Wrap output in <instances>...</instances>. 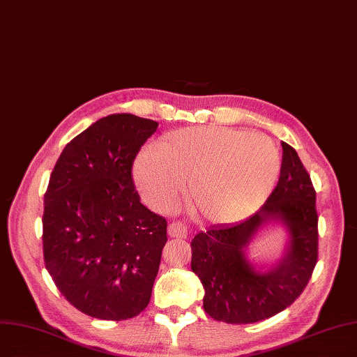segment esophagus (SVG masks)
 <instances>
[{
  "label": "esophagus",
  "instance_id": "1",
  "mask_svg": "<svg viewBox=\"0 0 357 357\" xmlns=\"http://www.w3.org/2000/svg\"><path fill=\"white\" fill-rule=\"evenodd\" d=\"M188 233H189V230H188V227L184 225V224H181V222H171L169 225H168V234L171 236V237H178V238H186L188 237Z\"/></svg>",
  "mask_w": 357,
  "mask_h": 357
}]
</instances>
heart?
<instances>
[{"instance_id": "1", "label": "heart", "mask_w": 357, "mask_h": 357, "mask_svg": "<svg viewBox=\"0 0 357 357\" xmlns=\"http://www.w3.org/2000/svg\"><path fill=\"white\" fill-rule=\"evenodd\" d=\"M280 155L261 135L188 127L167 133L139 155L135 178L145 201L173 206L189 181L192 202L212 222H231L258 208L280 174Z\"/></svg>"}]
</instances>
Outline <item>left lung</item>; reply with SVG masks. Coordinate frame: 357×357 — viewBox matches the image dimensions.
<instances>
[{
  "instance_id": "8db88e82",
  "label": "left lung",
  "mask_w": 357,
  "mask_h": 357,
  "mask_svg": "<svg viewBox=\"0 0 357 357\" xmlns=\"http://www.w3.org/2000/svg\"><path fill=\"white\" fill-rule=\"evenodd\" d=\"M275 189L253 215L233 225L211 227L192 240V271L205 289L204 309L227 324H252L289 307L307 286L318 262L317 192L294 148L281 142ZM280 219L291 234L284 258L256 270L244 250L259 228Z\"/></svg>"
}]
</instances>
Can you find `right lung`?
<instances>
[{"label": "right lung", "instance_id": "1", "mask_svg": "<svg viewBox=\"0 0 357 357\" xmlns=\"http://www.w3.org/2000/svg\"><path fill=\"white\" fill-rule=\"evenodd\" d=\"M158 123L112 114L70 140L44 196V261L80 312L124 321L145 310L167 220L140 202L132 168Z\"/></svg>", "mask_w": 357, "mask_h": 357}]
</instances>
